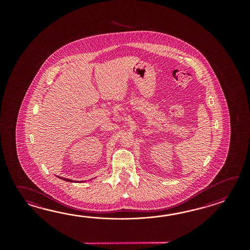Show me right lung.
Masks as SVG:
<instances>
[{"label": "right lung", "instance_id": "1", "mask_svg": "<svg viewBox=\"0 0 250 250\" xmlns=\"http://www.w3.org/2000/svg\"><path fill=\"white\" fill-rule=\"evenodd\" d=\"M60 179H62V180H63V181H69V182H73L72 180H69V179H66V178H62V177H59Z\"/></svg>", "mask_w": 250, "mask_h": 250}]
</instances>
